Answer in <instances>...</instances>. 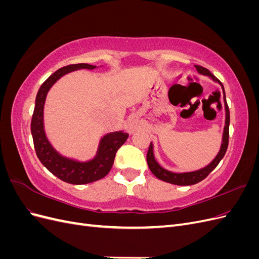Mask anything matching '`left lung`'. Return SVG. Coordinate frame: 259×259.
Here are the masks:
<instances>
[{
	"instance_id": "obj_1",
	"label": "left lung",
	"mask_w": 259,
	"mask_h": 259,
	"mask_svg": "<svg viewBox=\"0 0 259 259\" xmlns=\"http://www.w3.org/2000/svg\"><path fill=\"white\" fill-rule=\"evenodd\" d=\"M195 68H197L199 73L211 77V80L215 81V82H218L223 88L224 99H225V109H226V121H225V128H224V134H223V144H222V147H221V150H219L218 154L216 155V158L213 161H211L207 166L203 167L199 170H195V171H189V173H173V171L166 170L165 168H163L162 166H160V164L156 162L155 159H154L153 146H152V144H150V146H149V149H148V153H147V163H148L149 168H150V170L152 171V174L155 177H158L159 179L163 180V182H166V183L177 185V186L194 185V184L200 183L201 180H203L204 178H206L210 171L218 165V163L221 162L222 159L224 158V155L227 151V148H228V144H229L230 112H229L228 105H227V101H226L224 86H223L222 82L219 81L217 77H215L213 74H211L206 68H203L201 66H195Z\"/></svg>"
}]
</instances>
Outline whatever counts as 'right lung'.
Segmentation results:
<instances>
[{"label":"right lung","instance_id":"obj_1","mask_svg":"<svg viewBox=\"0 0 259 259\" xmlns=\"http://www.w3.org/2000/svg\"><path fill=\"white\" fill-rule=\"evenodd\" d=\"M96 66L88 64L69 65L58 69L46 80L38 90L35 98L34 111L31 120V134H32L34 149L38 160L53 175L62 182L72 185H85L104 178L110 171L115 153L128 138L127 133L113 132L105 135L100 140L95 158L88 162H79L65 158L52 147L46 138L43 124V110L46 95L62 75L79 69H95Z\"/></svg>","mask_w":259,"mask_h":259}]
</instances>
